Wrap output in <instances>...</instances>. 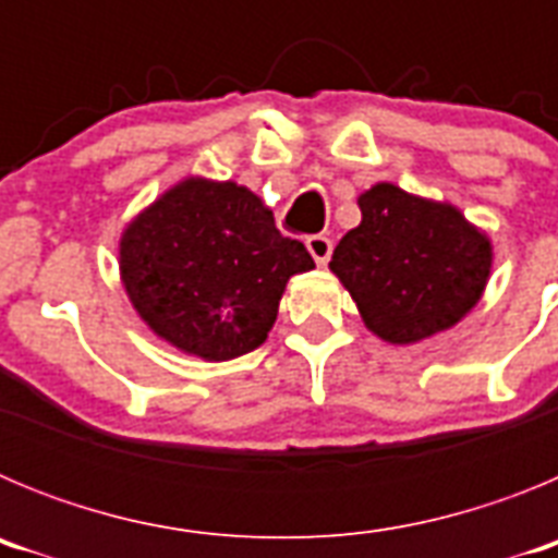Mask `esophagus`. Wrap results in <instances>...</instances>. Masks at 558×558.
Here are the masks:
<instances>
[{
  "instance_id": "esophagus-1",
  "label": "esophagus",
  "mask_w": 558,
  "mask_h": 558,
  "mask_svg": "<svg viewBox=\"0 0 558 558\" xmlns=\"http://www.w3.org/2000/svg\"><path fill=\"white\" fill-rule=\"evenodd\" d=\"M307 251L313 254V259L318 265H327L329 256H332V240L324 234H313L307 236Z\"/></svg>"
}]
</instances>
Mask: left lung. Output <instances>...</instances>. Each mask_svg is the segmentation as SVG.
<instances>
[{
	"mask_svg": "<svg viewBox=\"0 0 558 558\" xmlns=\"http://www.w3.org/2000/svg\"><path fill=\"white\" fill-rule=\"evenodd\" d=\"M329 268L352 293L363 322L391 343L450 329L481 299L492 268L486 234L447 204L413 198L393 184L360 195Z\"/></svg>",
	"mask_w": 558,
	"mask_h": 558,
	"instance_id": "left-lung-1",
	"label": "left lung"
}]
</instances>
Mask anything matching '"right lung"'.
I'll list each match as a JSON object with an SVG mask.
<instances>
[{
    "mask_svg": "<svg viewBox=\"0 0 558 558\" xmlns=\"http://www.w3.org/2000/svg\"><path fill=\"white\" fill-rule=\"evenodd\" d=\"M315 268L304 243L276 229L245 186L186 179L122 234L133 307L172 347L231 360L268 338L293 274Z\"/></svg>",
    "mask_w": 558,
    "mask_h": 558,
    "instance_id": "1",
    "label": "right lung"
}]
</instances>
